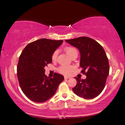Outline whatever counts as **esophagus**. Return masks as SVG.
<instances>
[{"label":"esophagus","mask_w":125,"mask_h":125,"mask_svg":"<svg viewBox=\"0 0 125 125\" xmlns=\"http://www.w3.org/2000/svg\"><path fill=\"white\" fill-rule=\"evenodd\" d=\"M70 78L69 77H67V76H64V79H69Z\"/></svg>","instance_id":"34e87169"}]
</instances>
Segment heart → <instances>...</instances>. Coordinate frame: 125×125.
<instances>
[{
  "label": "heart",
  "instance_id": "obj_1",
  "mask_svg": "<svg viewBox=\"0 0 125 125\" xmlns=\"http://www.w3.org/2000/svg\"><path fill=\"white\" fill-rule=\"evenodd\" d=\"M65 50L67 54L71 58L73 55L76 54H77V50L75 48L73 47H67L65 49ZM58 54V51L57 50H55V51L52 53V60H56ZM74 68L73 66H67V65H64V66H61L58 69V71H60V73H61L64 74L65 75H69L71 73V72L73 70Z\"/></svg>",
  "mask_w": 125,
  "mask_h": 125
}]
</instances>
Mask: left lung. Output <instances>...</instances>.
I'll return each mask as SVG.
<instances>
[{
	"label": "left lung",
	"instance_id": "obj_1",
	"mask_svg": "<svg viewBox=\"0 0 125 125\" xmlns=\"http://www.w3.org/2000/svg\"><path fill=\"white\" fill-rule=\"evenodd\" d=\"M65 41L79 50L81 73L86 76L85 79L75 77L77 84L72 89L73 92L85 99L96 97L104 89L109 74V63L104 49L96 41L86 36Z\"/></svg>",
	"mask_w": 125,
	"mask_h": 125
}]
</instances>
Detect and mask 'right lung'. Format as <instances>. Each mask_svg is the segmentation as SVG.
<instances>
[{
    "label": "right lung",
    "instance_id": "obj_1",
    "mask_svg": "<svg viewBox=\"0 0 125 125\" xmlns=\"http://www.w3.org/2000/svg\"><path fill=\"white\" fill-rule=\"evenodd\" d=\"M63 40L41 39L27 44L21 54L17 76L21 89L33 102L43 103L55 94L64 77L55 73L52 78L45 75L44 67L52 61V56Z\"/></svg>",
    "mask_w": 125,
    "mask_h": 125
}]
</instances>
